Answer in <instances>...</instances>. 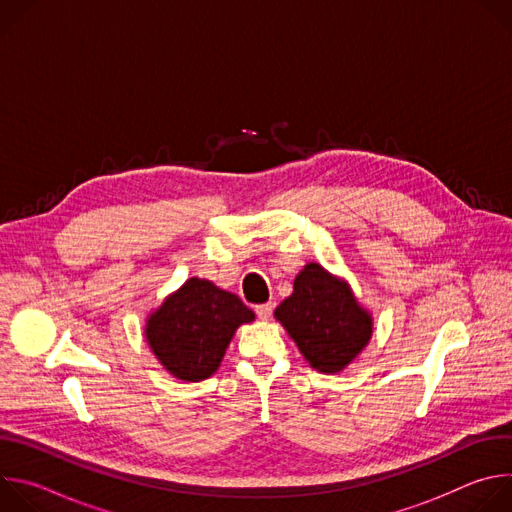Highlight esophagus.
Segmentation results:
<instances>
[{
    "label": "esophagus",
    "instance_id": "34e87169",
    "mask_svg": "<svg viewBox=\"0 0 512 512\" xmlns=\"http://www.w3.org/2000/svg\"><path fill=\"white\" fill-rule=\"evenodd\" d=\"M255 312L259 316V320H269L271 314H273V304L271 302L269 304H261V306L255 308Z\"/></svg>",
    "mask_w": 512,
    "mask_h": 512
}]
</instances>
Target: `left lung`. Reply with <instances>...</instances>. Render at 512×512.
I'll return each mask as SVG.
<instances>
[{"instance_id": "obj_1", "label": "left lung", "mask_w": 512, "mask_h": 512, "mask_svg": "<svg viewBox=\"0 0 512 512\" xmlns=\"http://www.w3.org/2000/svg\"><path fill=\"white\" fill-rule=\"evenodd\" d=\"M312 369L324 375L346 371L373 336V316L350 283L320 263H306L294 291L273 312Z\"/></svg>"}]
</instances>
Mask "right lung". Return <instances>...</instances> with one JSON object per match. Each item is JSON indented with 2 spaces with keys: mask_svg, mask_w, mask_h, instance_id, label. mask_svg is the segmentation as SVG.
Here are the masks:
<instances>
[{
  "mask_svg": "<svg viewBox=\"0 0 512 512\" xmlns=\"http://www.w3.org/2000/svg\"><path fill=\"white\" fill-rule=\"evenodd\" d=\"M253 320L233 291L190 277L148 314L143 336L172 377L198 383L216 373L237 328Z\"/></svg>",
  "mask_w": 512,
  "mask_h": 512,
  "instance_id": "1",
  "label": "right lung"
}]
</instances>
